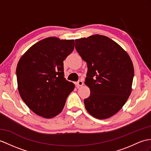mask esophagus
I'll list each match as a JSON object with an SVG mask.
<instances>
[{"label": "esophagus", "instance_id": "obj_1", "mask_svg": "<svg viewBox=\"0 0 151 151\" xmlns=\"http://www.w3.org/2000/svg\"><path fill=\"white\" fill-rule=\"evenodd\" d=\"M83 84L84 83H83V82L82 81H78L76 83V86L78 87V88H79L80 86H82L83 85Z\"/></svg>", "mask_w": 151, "mask_h": 151}]
</instances>
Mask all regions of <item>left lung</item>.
<instances>
[{
    "instance_id": "1",
    "label": "left lung",
    "mask_w": 151,
    "mask_h": 151,
    "mask_svg": "<svg viewBox=\"0 0 151 151\" xmlns=\"http://www.w3.org/2000/svg\"><path fill=\"white\" fill-rule=\"evenodd\" d=\"M76 49L88 66L84 84L90 95L84 100L86 110L99 119L111 117L131 92L134 67L130 57L113 40L99 35L76 40Z\"/></svg>"
}]
</instances>
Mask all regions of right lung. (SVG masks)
Wrapping results in <instances>:
<instances>
[{
    "label": "right lung",
    "instance_id": "right-lung-1",
    "mask_svg": "<svg viewBox=\"0 0 151 151\" xmlns=\"http://www.w3.org/2000/svg\"><path fill=\"white\" fill-rule=\"evenodd\" d=\"M74 49L73 40L50 37L33 45L17 65L21 98L32 111L46 119L63 110L74 84L64 78L63 61Z\"/></svg>",
    "mask_w": 151,
    "mask_h": 151
}]
</instances>
